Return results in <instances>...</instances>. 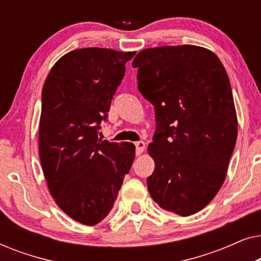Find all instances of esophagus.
Instances as JSON below:
<instances>
[{
	"label": "esophagus",
	"instance_id": "1",
	"mask_svg": "<svg viewBox=\"0 0 261 261\" xmlns=\"http://www.w3.org/2000/svg\"><path fill=\"white\" fill-rule=\"evenodd\" d=\"M135 149H137V154H141L145 151V142L144 141H137L135 142Z\"/></svg>",
	"mask_w": 261,
	"mask_h": 261
}]
</instances>
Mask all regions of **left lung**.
<instances>
[{
    "label": "left lung",
    "instance_id": "left-lung-1",
    "mask_svg": "<svg viewBox=\"0 0 261 261\" xmlns=\"http://www.w3.org/2000/svg\"><path fill=\"white\" fill-rule=\"evenodd\" d=\"M132 65L139 91L154 106L149 194L167 212L192 215L222 187L237 142L229 78L216 55L192 45L144 49Z\"/></svg>",
    "mask_w": 261,
    "mask_h": 261
}]
</instances>
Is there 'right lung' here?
<instances>
[{
  "instance_id": "1",
  "label": "right lung",
  "mask_w": 261,
  "mask_h": 261,
  "mask_svg": "<svg viewBox=\"0 0 261 261\" xmlns=\"http://www.w3.org/2000/svg\"><path fill=\"white\" fill-rule=\"evenodd\" d=\"M135 52L74 49L49 71L41 94L39 154L49 192L71 219L95 226L112 210L135 155L132 142L98 138Z\"/></svg>"
}]
</instances>
